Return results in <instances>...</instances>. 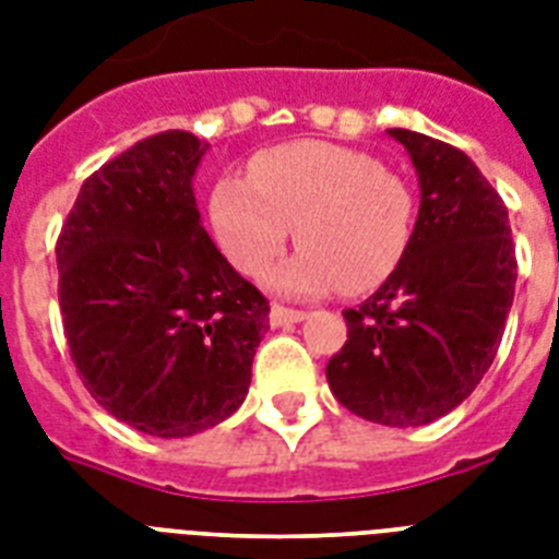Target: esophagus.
Masks as SVG:
<instances>
[{"label": "esophagus", "mask_w": 559, "mask_h": 559, "mask_svg": "<svg viewBox=\"0 0 559 559\" xmlns=\"http://www.w3.org/2000/svg\"><path fill=\"white\" fill-rule=\"evenodd\" d=\"M305 319H307L305 310H293V307L272 305V310H270V322H272V328H284V324L305 322Z\"/></svg>", "instance_id": "esophagus-1"}]
</instances>
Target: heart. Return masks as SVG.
I'll return each instance as SVG.
<instances>
[{"mask_svg": "<svg viewBox=\"0 0 559 559\" xmlns=\"http://www.w3.org/2000/svg\"><path fill=\"white\" fill-rule=\"evenodd\" d=\"M219 243L249 278L275 266L296 226L301 249L275 275L289 296L340 287L371 293L394 275L412 243L406 182L368 153L328 142H289L249 162V182L219 179L211 197Z\"/></svg>", "mask_w": 559, "mask_h": 559, "instance_id": "b5f03b06", "label": "heart"}]
</instances>
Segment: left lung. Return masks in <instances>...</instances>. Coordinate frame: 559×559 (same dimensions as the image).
Listing matches in <instances>:
<instances>
[{
	"mask_svg": "<svg viewBox=\"0 0 559 559\" xmlns=\"http://www.w3.org/2000/svg\"><path fill=\"white\" fill-rule=\"evenodd\" d=\"M417 170L420 211L403 261L345 310L348 342L328 362L333 397L382 426H424L464 403L502 342L516 287L508 209L467 153L389 130Z\"/></svg>",
	"mask_w": 559,
	"mask_h": 559,
	"instance_id": "left-lung-1",
	"label": "left lung"
}]
</instances>
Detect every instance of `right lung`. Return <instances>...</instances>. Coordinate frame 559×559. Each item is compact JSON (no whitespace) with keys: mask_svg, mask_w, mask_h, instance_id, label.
Instances as JSON below:
<instances>
[{"mask_svg":"<svg viewBox=\"0 0 559 559\" xmlns=\"http://www.w3.org/2000/svg\"><path fill=\"white\" fill-rule=\"evenodd\" d=\"M209 144L165 130L100 165L57 237L60 316L83 385L144 435L188 438L235 415L270 301L200 223Z\"/></svg>","mask_w":559,"mask_h":559,"instance_id":"1","label":"right lung"}]
</instances>
